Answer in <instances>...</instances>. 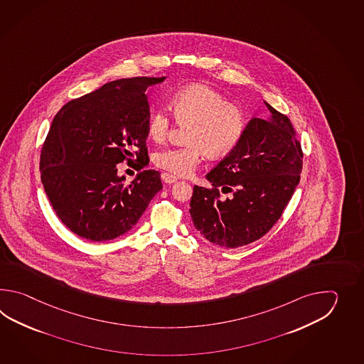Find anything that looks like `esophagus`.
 I'll list each match as a JSON object with an SVG mask.
<instances>
[{"mask_svg":"<svg viewBox=\"0 0 364 364\" xmlns=\"http://www.w3.org/2000/svg\"><path fill=\"white\" fill-rule=\"evenodd\" d=\"M161 179H163L165 183H174V182H177V177L176 176H173V174H169V173H163L161 174Z\"/></svg>","mask_w":364,"mask_h":364,"instance_id":"esophagus-1","label":"esophagus"}]
</instances>
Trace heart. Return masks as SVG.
Instances as JSON below:
<instances>
[{
  "mask_svg": "<svg viewBox=\"0 0 364 364\" xmlns=\"http://www.w3.org/2000/svg\"><path fill=\"white\" fill-rule=\"evenodd\" d=\"M174 116L190 124L187 147H169L157 151L155 164L176 176H188L205 155L218 159L229 155L240 144L246 122L240 109L229 104L221 93L208 85H193L182 88L171 101ZM171 127L166 110L156 109L148 121V132L155 140H163Z\"/></svg>",
  "mask_w": 364,
  "mask_h": 364,
  "instance_id": "heart-1",
  "label": "heart"
}]
</instances>
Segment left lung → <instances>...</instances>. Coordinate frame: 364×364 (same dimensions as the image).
Segmentation results:
<instances>
[{
    "label": "left lung",
    "instance_id": "8db88e82",
    "mask_svg": "<svg viewBox=\"0 0 364 364\" xmlns=\"http://www.w3.org/2000/svg\"><path fill=\"white\" fill-rule=\"evenodd\" d=\"M265 105L269 117L252 118L240 144L205 176L212 188L193 186V226L221 247H240L269 232L301 179L303 152L294 127Z\"/></svg>",
    "mask_w": 364,
    "mask_h": 364
}]
</instances>
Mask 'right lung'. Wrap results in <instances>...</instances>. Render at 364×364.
Here are the masks:
<instances>
[{
    "instance_id": "add662e5",
    "label": "right lung",
    "mask_w": 364,
    "mask_h": 364,
    "mask_svg": "<svg viewBox=\"0 0 364 364\" xmlns=\"http://www.w3.org/2000/svg\"><path fill=\"white\" fill-rule=\"evenodd\" d=\"M163 77L118 79L62 107L40 156L41 182L58 218L79 237L114 240L129 232L156 193L160 173L141 171L130 185L117 164L149 163L146 90Z\"/></svg>"
}]
</instances>
